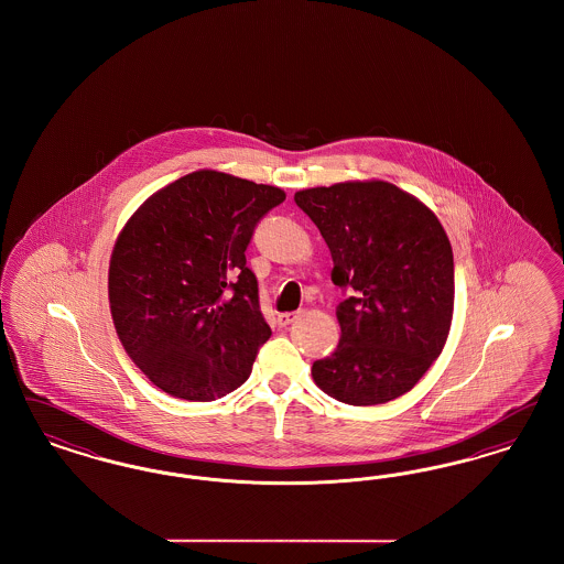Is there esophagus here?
Here are the masks:
<instances>
[{
	"mask_svg": "<svg viewBox=\"0 0 564 564\" xmlns=\"http://www.w3.org/2000/svg\"><path fill=\"white\" fill-rule=\"evenodd\" d=\"M297 315H300V313H281V315L276 317V323H279L281 327H288L290 323H294L295 319H297Z\"/></svg>",
	"mask_w": 564,
	"mask_h": 564,
	"instance_id": "obj_1",
	"label": "esophagus"
}]
</instances>
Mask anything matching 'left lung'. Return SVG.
Instances as JSON below:
<instances>
[{
  "mask_svg": "<svg viewBox=\"0 0 564 564\" xmlns=\"http://www.w3.org/2000/svg\"><path fill=\"white\" fill-rule=\"evenodd\" d=\"M329 247L340 343L313 364V380L350 405L408 393L446 345L455 306L453 247L440 219L389 182L295 192Z\"/></svg>",
  "mask_w": 564,
  "mask_h": 564,
  "instance_id": "1",
  "label": "left lung"
}]
</instances>
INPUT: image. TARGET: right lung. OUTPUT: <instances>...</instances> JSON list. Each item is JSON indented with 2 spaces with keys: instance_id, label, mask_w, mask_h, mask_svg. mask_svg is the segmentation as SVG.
Masks as SVG:
<instances>
[{
  "instance_id": "obj_1",
  "label": "right lung",
  "mask_w": 564,
  "mask_h": 564,
  "mask_svg": "<svg viewBox=\"0 0 564 564\" xmlns=\"http://www.w3.org/2000/svg\"><path fill=\"white\" fill-rule=\"evenodd\" d=\"M285 192L194 171L152 194L109 260V308L137 368L164 393L214 402L239 389L270 338L247 245Z\"/></svg>"
}]
</instances>
